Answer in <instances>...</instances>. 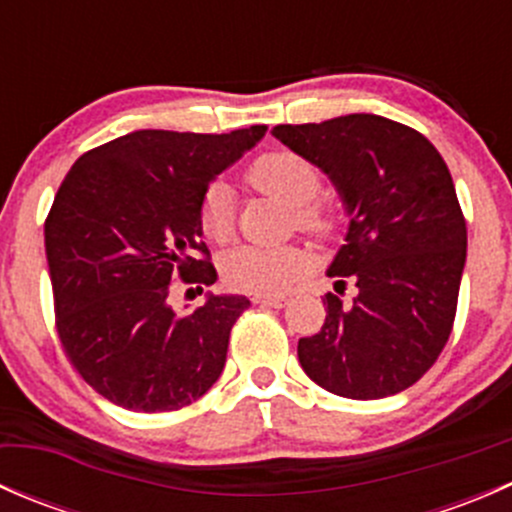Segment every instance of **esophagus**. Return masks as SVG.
I'll return each instance as SVG.
<instances>
[{
    "label": "esophagus",
    "instance_id": "obj_1",
    "mask_svg": "<svg viewBox=\"0 0 512 512\" xmlns=\"http://www.w3.org/2000/svg\"><path fill=\"white\" fill-rule=\"evenodd\" d=\"M252 302L265 304V307L282 309L289 302V297H287V294H255V297H252Z\"/></svg>",
    "mask_w": 512,
    "mask_h": 512
}]
</instances>
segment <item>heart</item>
Returning a JSON list of instances; mask_svg holds the SVG:
<instances>
[{
  "instance_id": "b5f03b06",
  "label": "heart",
  "mask_w": 512,
  "mask_h": 512,
  "mask_svg": "<svg viewBox=\"0 0 512 512\" xmlns=\"http://www.w3.org/2000/svg\"><path fill=\"white\" fill-rule=\"evenodd\" d=\"M247 183L289 208V225L317 240H329L339 227V213L329 200L317 198L322 170L307 156L289 148L262 153L245 173ZM200 232L215 245H225L235 235V203L225 183H213L200 198ZM309 252L299 245L257 247L242 245L220 260L227 287L247 294H272L287 289L307 272Z\"/></svg>"
}]
</instances>
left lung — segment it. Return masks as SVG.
<instances>
[{
    "label": "left lung",
    "mask_w": 512,
    "mask_h": 512,
    "mask_svg": "<svg viewBox=\"0 0 512 512\" xmlns=\"http://www.w3.org/2000/svg\"><path fill=\"white\" fill-rule=\"evenodd\" d=\"M277 138L329 173L349 215L347 245L329 267L322 329L299 339L304 374L344 399H384L414 386L453 332L468 230L446 160L399 121L349 113L275 126Z\"/></svg>",
    "instance_id": "8db88e82"
}]
</instances>
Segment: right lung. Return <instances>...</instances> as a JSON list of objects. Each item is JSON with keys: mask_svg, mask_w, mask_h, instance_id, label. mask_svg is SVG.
I'll return each instance as SVG.
<instances>
[{"mask_svg": "<svg viewBox=\"0 0 512 512\" xmlns=\"http://www.w3.org/2000/svg\"><path fill=\"white\" fill-rule=\"evenodd\" d=\"M265 131H136L91 148L61 180L44 223L54 322L103 399L178 411L220 379L247 297L213 294L180 317L168 294L175 280L203 292L218 277L200 240V198Z\"/></svg>", "mask_w": 512, "mask_h": 512, "instance_id": "1", "label": "right lung"}]
</instances>
